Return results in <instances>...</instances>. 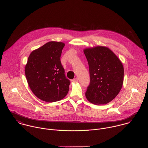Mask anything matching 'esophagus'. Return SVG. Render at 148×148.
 I'll return each mask as SVG.
<instances>
[{"label": "esophagus", "instance_id": "obj_1", "mask_svg": "<svg viewBox=\"0 0 148 148\" xmlns=\"http://www.w3.org/2000/svg\"><path fill=\"white\" fill-rule=\"evenodd\" d=\"M72 81H73L74 82H78V78H74Z\"/></svg>", "mask_w": 148, "mask_h": 148}]
</instances>
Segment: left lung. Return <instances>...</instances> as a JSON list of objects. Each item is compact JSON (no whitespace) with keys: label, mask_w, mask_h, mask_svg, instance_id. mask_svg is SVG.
Masks as SVG:
<instances>
[{"label":"left lung","mask_w":148,"mask_h":148,"mask_svg":"<svg viewBox=\"0 0 148 148\" xmlns=\"http://www.w3.org/2000/svg\"><path fill=\"white\" fill-rule=\"evenodd\" d=\"M84 53L88 61L90 78L86 98L94 104H106L114 99L121 90L123 65L107 47L97 46L86 49Z\"/></svg>","instance_id":"obj_1"}]
</instances>
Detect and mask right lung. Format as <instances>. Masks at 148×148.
<instances>
[{"instance_id": "right-lung-1", "label": "right lung", "mask_w": 148, "mask_h": 148, "mask_svg": "<svg viewBox=\"0 0 148 148\" xmlns=\"http://www.w3.org/2000/svg\"><path fill=\"white\" fill-rule=\"evenodd\" d=\"M65 44L50 41L30 54L25 67L29 86L34 94L46 102L64 98L70 81L66 78L60 57Z\"/></svg>"}]
</instances>
